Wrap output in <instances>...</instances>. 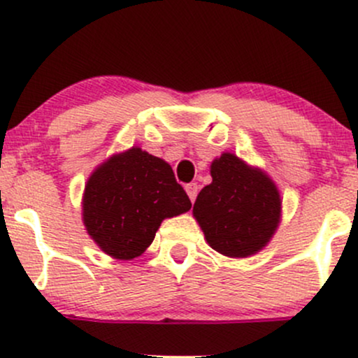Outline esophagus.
Returning a JSON list of instances; mask_svg holds the SVG:
<instances>
[{"label": "esophagus", "mask_w": 358, "mask_h": 358, "mask_svg": "<svg viewBox=\"0 0 358 358\" xmlns=\"http://www.w3.org/2000/svg\"><path fill=\"white\" fill-rule=\"evenodd\" d=\"M185 190H187L188 196H190V200H192V202H195V199H196V193H199V185H196V183H188L187 187H185Z\"/></svg>", "instance_id": "obj_1"}]
</instances>
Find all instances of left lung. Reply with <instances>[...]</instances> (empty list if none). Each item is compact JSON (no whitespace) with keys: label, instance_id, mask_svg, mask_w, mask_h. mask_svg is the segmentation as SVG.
<instances>
[{"label":"left lung","instance_id":"8db88e82","mask_svg":"<svg viewBox=\"0 0 358 358\" xmlns=\"http://www.w3.org/2000/svg\"><path fill=\"white\" fill-rule=\"evenodd\" d=\"M212 183L193 203V217L205 241L227 257L257 254L281 222V195L273 178L234 153H222L210 165Z\"/></svg>","mask_w":358,"mask_h":358}]
</instances>
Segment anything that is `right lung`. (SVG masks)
Here are the masks:
<instances>
[{"mask_svg": "<svg viewBox=\"0 0 358 358\" xmlns=\"http://www.w3.org/2000/svg\"><path fill=\"white\" fill-rule=\"evenodd\" d=\"M190 208L171 166L138 146L101 163L82 196L85 231L102 252L119 261L141 256L163 220Z\"/></svg>", "mask_w": 358, "mask_h": 358, "instance_id": "right-lung-1", "label": "right lung"}]
</instances>
